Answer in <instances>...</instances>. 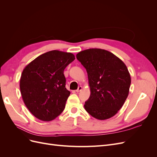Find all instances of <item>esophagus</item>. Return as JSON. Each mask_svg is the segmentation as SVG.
<instances>
[{
	"label": "esophagus",
	"mask_w": 157,
	"mask_h": 157,
	"mask_svg": "<svg viewBox=\"0 0 157 157\" xmlns=\"http://www.w3.org/2000/svg\"><path fill=\"white\" fill-rule=\"evenodd\" d=\"M82 86H79L78 88V89L77 90H76V92H79L80 91H81V90H82Z\"/></svg>",
	"instance_id": "1"
}]
</instances>
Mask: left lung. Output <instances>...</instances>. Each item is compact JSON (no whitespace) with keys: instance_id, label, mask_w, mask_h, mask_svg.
I'll return each instance as SVG.
<instances>
[{"instance_id":"8db88e82","label":"left lung","mask_w":157,"mask_h":157,"mask_svg":"<svg viewBox=\"0 0 157 157\" xmlns=\"http://www.w3.org/2000/svg\"><path fill=\"white\" fill-rule=\"evenodd\" d=\"M77 58L86 69L90 88L84 109L98 120L115 115L129 94L131 77L126 65L111 52L100 48L80 52Z\"/></svg>"}]
</instances>
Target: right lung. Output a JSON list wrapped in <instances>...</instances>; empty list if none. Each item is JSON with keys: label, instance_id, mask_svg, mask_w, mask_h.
Returning <instances> with one entry per match:
<instances>
[{"label": "right lung", "instance_id": "obj_1", "mask_svg": "<svg viewBox=\"0 0 157 157\" xmlns=\"http://www.w3.org/2000/svg\"><path fill=\"white\" fill-rule=\"evenodd\" d=\"M75 56L52 50L38 56L23 69L20 87L23 102L38 119L50 121L63 112L70 92L65 88V67Z\"/></svg>", "mask_w": 157, "mask_h": 157}]
</instances>
